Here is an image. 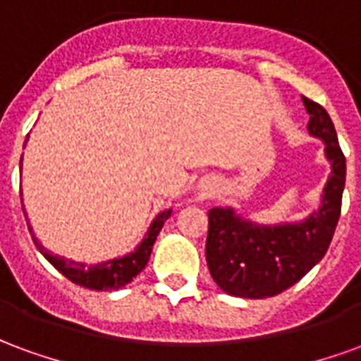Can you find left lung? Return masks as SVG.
<instances>
[{
	"label": "left lung",
	"mask_w": 361,
	"mask_h": 361,
	"mask_svg": "<svg viewBox=\"0 0 361 361\" xmlns=\"http://www.w3.org/2000/svg\"><path fill=\"white\" fill-rule=\"evenodd\" d=\"M302 98L310 114L307 129L325 141V154L333 168L321 209L300 224L282 226H259L235 216L232 209H211L207 265L220 290L230 295L261 300L284 292L325 257L333 240L341 216L346 158L325 108Z\"/></svg>",
	"instance_id": "obj_1"
}]
</instances>
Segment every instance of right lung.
Wrapping results in <instances>:
<instances>
[{"label": "right lung", "mask_w": 361, "mask_h": 361, "mask_svg": "<svg viewBox=\"0 0 361 361\" xmlns=\"http://www.w3.org/2000/svg\"><path fill=\"white\" fill-rule=\"evenodd\" d=\"M23 212H25V209H23ZM170 212L172 211L168 209V211L158 214L154 222L150 224L149 232L145 235L141 245L133 253H129V255L121 259H111V261H106V263H100V265L94 267H87L85 263H75V261H67V259L59 257V255H51L50 251L46 250L42 243L36 240L35 234H32V228H28V230H30L32 242L38 247V251L66 279H69L71 282H75V284H79L82 288H90V290H118V288L129 284L145 269V265L149 263L152 245L157 242L158 232L162 230L164 222L170 216Z\"/></svg>", "instance_id": "obj_1"}]
</instances>
